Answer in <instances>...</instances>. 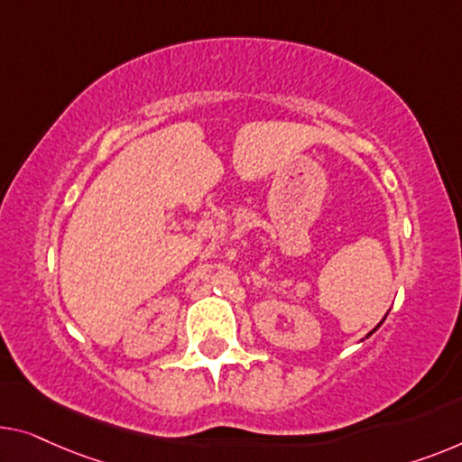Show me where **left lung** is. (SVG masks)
I'll list each match as a JSON object with an SVG mask.
<instances>
[{
	"label": "left lung",
	"instance_id": "1",
	"mask_svg": "<svg viewBox=\"0 0 462 462\" xmlns=\"http://www.w3.org/2000/svg\"><path fill=\"white\" fill-rule=\"evenodd\" d=\"M382 321H383V319H382ZM380 326H382V323H380ZM380 326H377V328H380ZM377 328H374V329H371V332H369V334H367V336H365V338H369V336H371V334H374V332H375V329H377Z\"/></svg>",
	"mask_w": 462,
	"mask_h": 462
}]
</instances>
